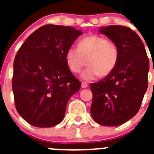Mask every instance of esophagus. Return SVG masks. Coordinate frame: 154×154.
Returning <instances> with one entry per match:
<instances>
[{
  "mask_svg": "<svg viewBox=\"0 0 154 154\" xmlns=\"http://www.w3.org/2000/svg\"><path fill=\"white\" fill-rule=\"evenodd\" d=\"M81 87L83 88V89H85V88H87L88 87L87 83H86V82H82Z\"/></svg>",
  "mask_w": 154,
  "mask_h": 154,
  "instance_id": "1",
  "label": "esophagus"
}]
</instances>
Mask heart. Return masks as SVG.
I'll list each match as a JSON object with an SVG mask.
<instances>
[{"label": "heart", "mask_w": 154, "mask_h": 154, "mask_svg": "<svg viewBox=\"0 0 154 154\" xmlns=\"http://www.w3.org/2000/svg\"><path fill=\"white\" fill-rule=\"evenodd\" d=\"M120 52L117 45L102 36H87L78 43V47L71 46L67 50L65 60L68 68L79 73L87 59V68L80 77L90 81L98 77H104L112 73L117 65Z\"/></svg>", "instance_id": "obj_1"}]
</instances>
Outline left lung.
<instances>
[{"label":"left lung","instance_id":"obj_1","mask_svg":"<svg viewBox=\"0 0 154 154\" xmlns=\"http://www.w3.org/2000/svg\"><path fill=\"white\" fill-rule=\"evenodd\" d=\"M99 32L119 48L116 68L98 83H91L90 112L96 123L117 126L126 123L139 110L148 86L149 59L139 36L131 28L109 25Z\"/></svg>","mask_w":154,"mask_h":154}]
</instances>
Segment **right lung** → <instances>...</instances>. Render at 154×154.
<instances>
[{"label": "right lung", "instance_id": "obj_1", "mask_svg": "<svg viewBox=\"0 0 154 154\" xmlns=\"http://www.w3.org/2000/svg\"><path fill=\"white\" fill-rule=\"evenodd\" d=\"M82 34L72 27L46 25L18 50L12 87L16 110L29 124L52 127L63 120L68 100L81 86L68 68L65 54Z\"/></svg>", "mask_w": 154, "mask_h": 154}]
</instances>
